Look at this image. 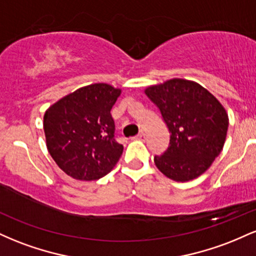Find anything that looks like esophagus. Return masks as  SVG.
Masks as SVG:
<instances>
[{"label": "esophagus", "mask_w": 256, "mask_h": 256, "mask_svg": "<svg viewBox=\"0 0 256 256\" xmlns=\"http://www.w3.org/2000/svg\"><path fill=\"white\" fill-rule=\"evenodd\" d=\"M134 140H146V134L143 131H140V134H137L136 137H134Z\"/></svg>", "instance_id": "34e87169"}]
</instances>
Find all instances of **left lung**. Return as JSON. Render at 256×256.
I'll list each match as a JSON object with an SVG mask.
<instances>
[{
    "label": "left lung",
    "instance_id": "8db88e82",
    "mask_svg": "<svg viewBox=\"0 0 256 256\" xmlns=\"http://www.w3.org/2000/svg\"><path fill=\"white\" fill-rule=\"evenodd\" d=\"M144 92L171 134L167 150L154 158L158 171L176 182L200 177L224 146L228 128L225 108L202 85L188 79H170Z\"/></svg>",
    "mask_w": 256,
    "mask_h": 256
}]
</instances>
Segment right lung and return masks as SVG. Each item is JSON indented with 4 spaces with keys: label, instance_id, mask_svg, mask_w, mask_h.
<instances>
[{
    "label": "right lung",
    "instance_id": "1",
    "mask_svg": "<svg viewBox=\"0 0 256 256\" xmlns=\"http://www.w3.org/2000/svg\"><path fill=\"white\" fill-rule=\"evenodd\" d=\"M122 89L106 83L79 88L44 113L46 149L56 165L77 180H96L110 173L124 146L114 140L110 110Z\"/></svg>",
    "mask_w": 256,
    "mask_h": 256
}]
</instances>
